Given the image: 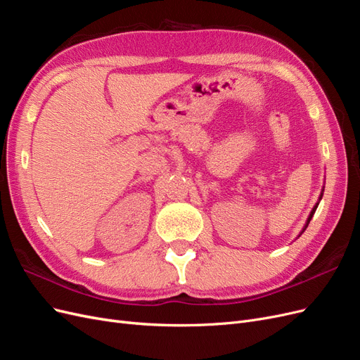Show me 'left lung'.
<instances>
[{"label": "left lung", "instance_id": "8db88e82", "mask_svg": "<svg viewBox=\"0 0 360 360\" xmlns=\"http://www.w3.org/2000/svg\"><path fill=\"white\" fill-rule=\"evenodd\" d=\"M321 197H323V195H321ZM317 207H319V205H315V207H314V209H312V212H311V214H309V217H308V224H309V221L312 219V216H314L315 210H317ZM308 224H307V226H308Z\"/></svg>", "mask_w": 360, "mask_h": 360}]
</instances>
